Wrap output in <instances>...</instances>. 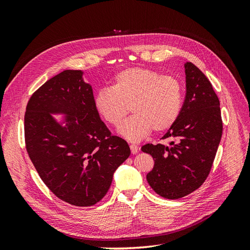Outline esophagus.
Here are the masks:
<instances>
[{
    "label": "esophagus",
    "mask_w": 250,
    "mask_h": 250,
    "mask_svg": "<svg viewBox=\"0 0 250 250\" xmlns=\"http://www.w3.org/2000/svg\"><path fill=\"white\" fill-rule=\"evenodd\" d=\"M139 150H140L139 146L134 145V144H132V145H130V151H131L132 154H137V153L139 152Z\"/></svg>",
    "instance_id": "esophagus-1"
}]
</instances>
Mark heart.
<instances>
[{"mask_svg":"<svg viewBox=\"0 0 250 250\" xmlns=\"http://www.w3.org/2000/svg\"><path fill=\"white\" fill-rule=\"evenodd\" d=\"M184 106V87L171 75L146 67L119 72L110 88L95 95L94 107L105 123L118 127L131 110L134 115L120 127V133L139 142L152 131L164 132L176 123Z\"/></svg>","mask_w":250,"mask_h":250,"instance_id":"1","label":"heart"}]
</instances>
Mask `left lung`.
Returning a JSON list of instances; mask_svg holds the SVG:
<instances>
[{"label": "left lung", "instance_id": "8db88e82", "mask_svg": "<svg viewBox=\"0 0 250 250\" xmlns=\"http://www.w3.org/2000/svg\"><path fill=\"white\" fill-rule=\"evenodd\" d=\"M186 99L176 123L163 140L170 146L146 144L142 151L154 160L147 181L167 199L191 194L208 178L222 137L220 101L211 83L192 62L185 63Z\"/></svg>", "mask_w": 250, "mask_h": 250}]
</instances>
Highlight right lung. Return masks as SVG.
<instances>
[{
	"label": "right lung",
	"mask_w": 250,
	"mask_h": 250,
	"mask_svg": "<svg viewBox=\"0 0 250 250\" xmlns=\"http://www.w3.org/2000/svg\"><path fill=\"white\" fill-rule=\"evenodd\" d=\"M55 112L68 115L64 127L49 115ZM25 143L44 185L76 207L99 202L130 155L127 142L101 121L93 88L76 70L59 73L33 93L25 112Z\"/></svg>",
	"instance_id": "1"
}]
</instances>
